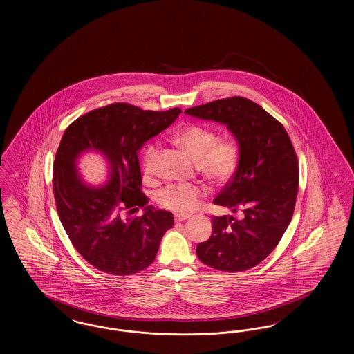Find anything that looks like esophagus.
I'll list each match as a JSON object with an SVG mask.
<instances>
[{"mask_svg":"<svg viewBox=\"0 0 354 354\" xmlns=\"http://www.w3.org/2000/svg\"><path fill=\"white\" fill-rule=\"evenodd\" d=\"M188 218H189L188 215H175L174 219H175L176 223H179V221H185V220L188 219Z\"/></svg>","mask_w":354,"mask_h":354,"instance_id":"34e87169","label":"esophagus"}]
</instances>
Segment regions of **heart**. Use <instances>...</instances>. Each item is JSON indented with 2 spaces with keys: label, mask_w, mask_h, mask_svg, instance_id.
Here are the masks:
<instances>
[{
  "label": "heart",
  "mask_w": 354,
  "mask_h": 354,
  "mask_svg": "<svg viewBox=\"0 0 354 354\" xmlns=\"http://www.w3.org/2000/svg\"><path fill=\"white\" fill-rule=\"evenodd\" d=\"M172 140L194 158L198 172L212 185H227L239 169V143L232 136H218L214 127L192 123L178 130L172 135ZM158 155L159 146L156 143L146 147L142 158L145 179L153 178ZM205 192L204 185L199 183L169 185L156 194V202L172 212L187 215L199 207Z\"/></svg>",
  "instance_id": "b5f03b06"
}]
</instances>
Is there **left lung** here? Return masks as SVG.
<instances>
[{"mask_svg": "<svg viewBox=\"0 0 354 354\" xmlns=\"http://www.w3.org/2000/svg\"><path fill=\"white\" fill-rule=\"evenodd\" d=\"M185 113L227 124L240 149L239 169L214 204L243 216H214L212 235L198 244L196 254L215 270H250L276 248L292 219L299 191L293 145L277 119L243 97L209 102Z\"/></svg>", "mask_w": 354, "mask_h": 354, "instance_id": "left-lung-1", "label": "left lung"}]
</instances>
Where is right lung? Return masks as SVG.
Returning <instances> with one entry per match:
<instances>
[{
	"instance_id": "obj_1",
	"label": "right lung",
	"mask_w": 354,
	"mask_h": 354,
	"mask_svg": "<svg viewBox=\"0 0 354 354\" xmlns=\"http://www.w3.org/2000/svg\"><path fill=\"white\" fill-rule=\"evenodd\" d=\"M180 113L119 102L88 111L65 130L53 166L55 205L71 244L97 270L115 276L146 270L174 227L171 212L146 205L138 151ZM88 149L108 160L106 186L86 185L76 171L77 156ZM139 207L145 208L142 216L136 215Z\"/></svg>"
}]
</instances>
